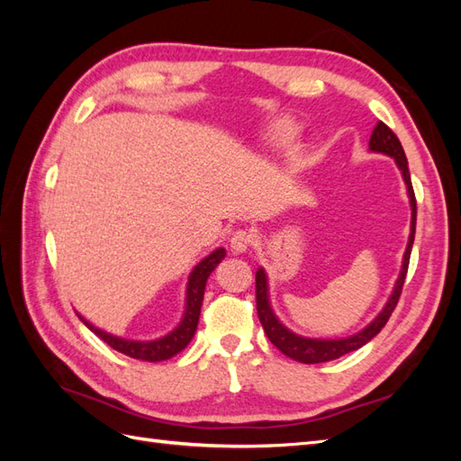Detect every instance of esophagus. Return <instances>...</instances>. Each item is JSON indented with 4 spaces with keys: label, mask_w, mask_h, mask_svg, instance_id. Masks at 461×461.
Segmentation results:
<instances>
[{
    "label": "esophagus",
    "mask_w": 461,
    "mask_h": 461,
    "mask_svg": "<svg viewBox=\"0 0 461 461\" xmlns=\"http://www.w3.org/2000/svg\"><path fill=\"white\" fill-rule=\"evenodd\" d=\"M253 233L249 230H238L231 236V249L236 253H246L253 246Z\"/></svg>",
    "instance_id": "obj_1"
}]
</instances>
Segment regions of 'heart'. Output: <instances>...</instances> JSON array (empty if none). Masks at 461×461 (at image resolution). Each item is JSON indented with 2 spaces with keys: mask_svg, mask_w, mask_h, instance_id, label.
Masks as SVG:
<instances>
[{
  "mask_svg": "<svg viewBox=\"0 0 461 461\" xmlns=\"http://www.w3.org/2000/svg\"><path fill=\"white\" fill-rule=\"evenodd\" d=\"M271 136L276 142H289L293 136H295V129H293V126L287 122H281V124L273 126Z\"/></svg>",
  "mask_w": 461,
  "mask_h": 461,
  "instance_id": "b5f03b06",
  "label": "heart"
}]
</instances>
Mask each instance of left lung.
Segmentation results:
<instances>
[{"label":"left lung","mask_w":461,"mask_h":461,"mask_svg":"<svg viewBox=\"0 0 461 461\" xmlns=\"http://www.w3.org/2000/svg\"><path fill=\"white\" fill-rule=\"evenodd\" d=\"M368 146L372 152L386 154V156H390V158L396 160V166L400 168V172H402V178H404L406 188H408L410 208H412V221H410V238H408V246H406L404 259H402V271H400L393 295H390L384 309L378 312V317L372 321L368 327L357 332V335L347 337V339L299 337V335H295V332H291L287 327H283L279 319L276 317V312H273V309L269 305L266 271L259 267L256 273V303H258V317L261 321L263 330H266L267 339L283 352V355L293 358V360H299V362H303V365H319V362L335 360V358H340L342 355H348V352H352V350L365 347L370 339H375L378 332L384 329L390 315H393V311L398 305L400 293H402V287H404L410 253H412V243H414V233H416V195H414V188H412V180H410L408 160H406L402 144H400V140H398V136L390 131L384 122H378L375 126Z\"/></svg>","instance_id":"8db88e82"}]
</instances>
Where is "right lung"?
Segmentation results:
<instances>
[{"instance_id":"1","label":"right lung","mask_w":461,"mask_h":461,"mask_svg":"<svg viewBox=\"0 0 461 461\" xmlns=\"http://www.w3.org/2000/svg\"><path fill=\"white\" fill-rule=\"evenodd\" d=\"M225 258V249L218 248L212 251L208 258H203L198 266L194 267L188 279V291H185V311L180 321V325L176 327L168 335L156 340H126L121 337H114L111 332H104L91 325L89 321H81L89 327L96 337H101L106 345L111 348L122 352V355L136 358V360H149V362H160L168 360L174 355H178L180 350L190 345L195 329H198L200 321V309L203 301V291H205V281H208L210 273L215 269V266Z\"/></svg>"}]
</instances>
